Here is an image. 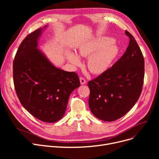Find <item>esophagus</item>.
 I'll use <instances>...</instances> for the list:
<instances>
[{
  "mask_svg": "<svg viewBox=\"0 0 159 159\" xmlns=\"http://www.w3.org/2000/svg\"><path fill=\"white\" fill-rule=\"evenodd\" d=\"M80 82L81 84H86V80H85V79L84 77H80Z\"/></svg>",
  "mask_w": 159,
  "mask_h": 159,
  "instance_id": "34e87169",
  "label": "esophagus"
}]
</instances>
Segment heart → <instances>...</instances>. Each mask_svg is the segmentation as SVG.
Here are the masks:
<instances>
[{"mask_svg":"<svg viewBox=\"0 0 159 159\" xmlns=\"http://www.w3.org/2000/svg\"><path fill=\"white\" fill-rule=\"evenodd\" d=\"M119 53V48L113 39L109 37L96 39L83 44L79 49V55L89 57L87 65L89 70L93 73L98 74L104 72ZM68 61L74 66L81 64L80 58L74 53H67Z\"/></svg>","mask_w":159,"mask_h":159,"instance_id":"1","label":"heart"}]
</instances>
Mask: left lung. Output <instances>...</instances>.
I'll return each instance as SVG.
<instances>
[{
    "instance_id": "left-lung-1",
    "label": "left lung",
    "mask_w": 159,
    "mask_h": 159,
    "mask_svg": "<svg viewBox=\"0 0 159 159\" xmlns=\"http://www.w3.org/2000/svg\"><path fill=\"white\" fill-rule=\"evenodd\" d=\"M129 39L124 55L98 77L89 80V107L100 120L111 122L126 115L135 104L143 89L144 59L135 38Z\"/></svg>"
}]
</instances>
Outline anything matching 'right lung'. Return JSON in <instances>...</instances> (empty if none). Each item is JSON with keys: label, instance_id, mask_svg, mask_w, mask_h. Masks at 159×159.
I'll list each match as a JSON object with an SVG mask.
<instances>
[{"label": "right lung", "instance_id": "add662e5", "mask_svg": "<svg viewBox=\"0 0 159 159\" xmlns=\"http://www.w3.org/2000/svg\"><path fill=\"white\" fill-rule=\"evenodd\" d=\"M42 30L30 33L19 46L13 62V83L25 109L37 119L53 123L64 116L80 80L76 73L57 68L37 49Z\"/></svg>", "mask_w": 159, "mask_h": 159}]
</instances>
